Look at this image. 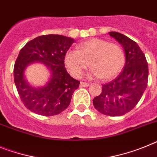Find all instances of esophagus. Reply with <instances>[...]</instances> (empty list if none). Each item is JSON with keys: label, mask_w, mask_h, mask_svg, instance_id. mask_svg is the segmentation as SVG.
Here are the masks:
<instances>
[{"label": "esophagus", "mask_w": 157, "mask_h": 157, "mask_svg": "<svg viewBox=\"0 0 157 157\" xmlns=\"http://www.w3.org/2000/svg\"><path fill=\"white\" fill-rule=\"evenodd\" d=\"M80 85H81V87H89V85H90V84H89V83H86V82H81Z\"/></svg>", "instance_id": "esophagus-1"}]
</instances>
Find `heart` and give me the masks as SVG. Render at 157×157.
<instances>
[{
	"mask_svg": "<svg viewBox=\"0 0 157 157\" xmlns=\"http://www.w3.org/2000/svg\"><path fill=\"white\" fill-rule=\"evenodd\" d=\"M124 61L125 55L121 45L99 38L83 42L77 46V51H68L64 56L65 67L72 76L81 77L89 62L93 69L89 76L105 81L117 76Z\"/></svg>",
	"mask_w": 157,
	"mask_h": 157,
	"instance_id": "1",
	"label": "heart"
}]
</instances>
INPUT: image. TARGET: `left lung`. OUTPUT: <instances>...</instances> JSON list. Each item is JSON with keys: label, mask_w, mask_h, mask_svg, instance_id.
I'll list each match as a JSON object with an SVG mask.
<instances>
[{"label": "left lung", "mask_w": 157, "mask_h": 157, "mask_svg": "<svg viewBox=\"0 0 157 157\" xmlns=\"http://www.w3.org/2000/svg\"><path fill=\"white\" fill-rule=\"evenodd\" d=\"M123 46L125 65L115 80L102 85V92L93 99V105L104 115L120 117L137 105L148 85V62L134 40L117 32H109Z\"/></svg>", "instance_id": "obj_1"}]
</instances>
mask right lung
Listing matches in <instances>:
<instances>
[{
    "label": "right lung",
    "instance_id": "obj_1",
    "mask_svg": "<svg viewBox=\"0 0 157 157\" xmlns=\"http://www.w3.org/2000/svg\"><path fill=\"white\" fill-rule=\"evenodd\" d=\"M74 40L62 35H44L30 40L21 49L14 65V82L20 98L28 109L38 115H57L68 107L80 81L68 74L64 56ZM43 63L50 71L47 84L34 88L26 81L24 71L29 64Z\"/></svg>",
    "mask_w": 157,
    "mask_h": 157
}]
</instances>
